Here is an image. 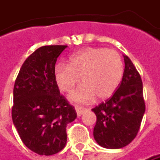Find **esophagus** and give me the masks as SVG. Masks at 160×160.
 I'll use <instances>...</instances> for the list:
<instances>
[{
	"label": "esophagus",
	"mask_w": 160,
	"mask_h": 160,
	"mask_svg": "<svg viewBox=\"0 0 160 160\" xmlns=\"http://www.w3.org/2000/svg\"><path fill=\"white\" fill-rule=\"evenodd\" d=\"M87 109L83 107H80V106H76V111H77V113H78V116H81L83 112H85Z\"/></svg>",
	"instance_id": "34e87169"
}]
</instances>
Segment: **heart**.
<instances>
[{"instance_id": "heart-1", "label": "heart", "mask_w": 160, "mask_h": 160, "mask_svg": "<svg viewBox=\"0 0 160 160\" xmlns=\"http://www.w3.org/2000/svg\"><path fill=\"white\" fill-rule=\"evenodd\" d=\"M123 62L114 50L103 48H87L70 55L68 63L59 62L54 68L58 87L70 92L80 82L83 83L71 93L69 99L76 103L92 101L94 95L104 99L110 97L122 78Z\"/></svg>"}]
</instances>
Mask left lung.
<instances>
[{
    "label": "left lung",
    "instance_id": "obj_1",
    "mask_svg": "<svg viewBox=\"0 0 160 160\" xmlns=\"http://www.w3.org/2000/svg\"><path fill=\"white\" fill-rule=\"evenodd\" d=\"M123 57L125 68L118 90L92 109L97 116L93 137L107 149H120L132 142L145 112L141 77L130 59Z\"/></svg>",
    "mask_w": 160,
    "mask_h": 160
}]
</instances>
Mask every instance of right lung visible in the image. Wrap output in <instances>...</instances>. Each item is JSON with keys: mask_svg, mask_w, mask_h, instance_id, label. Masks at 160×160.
<instances>
[{"mask_svg": "<svg viewBox=\"0 0 160 160\" xmlns=\"http://www.w3.org/2000/svg\"><path fill=\"white\" fill-rule=\"evenodd\" d=\"M66 48H38L23 62L14 85V126L24 145L39 155L61 152L67 142V125L77 118L54 78L57 58Z\"/></svg>", "mask_w": 160, "mask_h": 160, "instance_id": "obj_1", "label": "right lung"}]
</instances>
